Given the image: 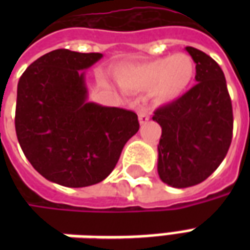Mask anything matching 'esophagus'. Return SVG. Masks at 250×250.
Wrapping results in <instances>:
<instances>
[{
  "label": "esophagus",
  "mask_w": 250,
  "mask_h": 250,
  "mask_svg": "<svg viewBox=\"0 0 250 250\" xmlns=\"http://www.w3.org/2000/svg\"><path fill=\"white\" fill-rule=\"evenodd\" d=\"M148 119H150V116L147 115L146 108H142L141 111H139V123H141V125H146L147 122H148Z\"/></svg>",
  "instance_id": "1"
}]
</instances>
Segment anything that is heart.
<instances>
[{
    "instance_id": "heart-1",
    "label": "heart",
    "mask_w": 250,
    "mask_h": 250,
    "mask_svg": "<svg viewBox=\"0 0 250 250\" xmlns=\"http://www.w3.org/2000/svg\"><path fill=\"white\" fill-rule=\"evenodd\" d=\"M195 75V64L186 53H177L125 64L115 71V79L125 91H150L158 103H170L188 91Z\"/></svg>"
}]
</instances>
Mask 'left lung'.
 I'll list each match as a JSON object with an SVG mask.
<instances>
[{"label":"left lung","instance_id":"left-lung-1","mask_svg":"<svg viewBox=\"0 0 250 250\" xmlns=\"http://www.w3.org/2000/svg\"><path fill=\"white\" fill-rule=\"evenodd\" d=\"M186 51L195 62L197 84L152 116L162 127L159 178L177 188L201 184L214 173L233 135V109L221 66L193 46Z\"/></svg>","mask_w":250,"mask_h":250}]
</instances>
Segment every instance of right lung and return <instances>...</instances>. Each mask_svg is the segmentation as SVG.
<instances>
[{
	"instance_id": "right-lung-1",
	"label": "right lung",
	"mask_w": 250,
	"mask_h": 250,
	"mask_svg": "<svg viewBox=\"0 0 250 250\" xmlns=\"http://www.w3.org/2000/svg\"><path fill=\"white\" fill-rule=\"evenodd\" d=\"M103 57L56 49L20 77L16 134L36 171L66 188L108 177L123 147L139 130L138 115L88 102L85 69Z\"/></svg>"
}]
</instances>
